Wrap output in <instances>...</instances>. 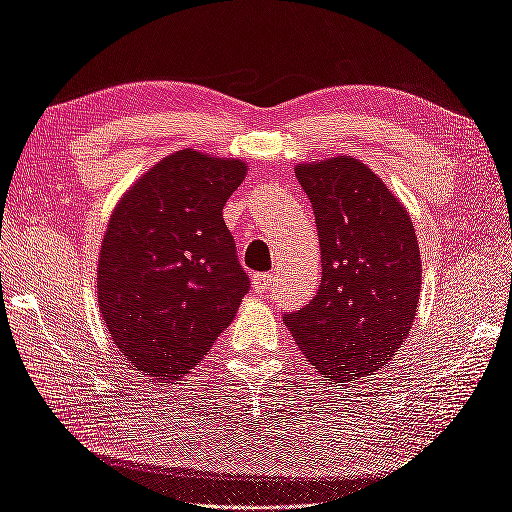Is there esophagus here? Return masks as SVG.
<instances>
[{
    "instance_id": "obj_1",
    "label": "esophagus",
    "mask_w": 512,
    "mask_h": 512,
    "mask_svg": "<svg viewBox=\"0 0 512 512\" xmlns=\"http://www.w3.org/2000/svg\"><path fill=\"white\" fill-rule=\"evenodd\" d=\"M253 283L259 292H268L272 288V283H275V275H255Z\"/></svg>"
}]
</instances>
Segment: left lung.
Instances as JSON below:
<instances>
[{"label":"left lung","instance_id":"left-lung-1","mask_svg":"<svg viewBox=\"0 0 512 512\" xmlns=\"http://www.w3.org/2000/svg\"><path fill=\"white\" fill-rule=\"evenodd\" d=\"M312 202L320 279L285 327L316 371L336 382L373 375L406 342L421 294V253L408 209L366 163L331 157L296 165Z\"/></svg>","mask_w":512,"mask_h":512}]
</instances>
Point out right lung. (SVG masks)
<instances>
[{"label": "right lung", "instance_id": "right-lung-1", "mask_svg": "<svg viewBox=\"0 0 512 512\" xmlns=\"http://www.w3.org/2000/svg\"><path fill=\"white\" fill-rule=\"evenodd\" d=\"M248 165L192 148L126 189L98 257V305L113 344L154 379L189 373L237 314L248 277L222 218Z\"/></svg>", "mask_w": 512, "mask_h": 512}]
</instances>
